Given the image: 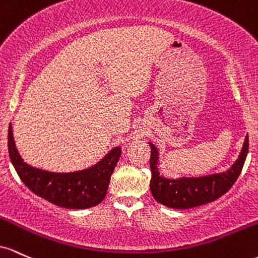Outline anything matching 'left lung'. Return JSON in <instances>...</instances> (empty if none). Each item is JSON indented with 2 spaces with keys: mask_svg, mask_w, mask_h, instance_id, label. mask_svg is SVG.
Returning a JSON list of instances; mask_svg holds the SVG:
<instances>
[{
  "mask_svg": "<svg viewBox=\"0 0 258 258\" xmlns=\"http://www.w3.org/2000/svg\"><path fill=\"white\" fill-rule=\"evenodd\" d=\"M151 146V180L150 189L155 200L164 206L176 210H186L208 204L224 195L233 186L244 167L246 156L248 152V137H246L244 146L238 161L231 166L230 169L221 174H212L199 178H180L166 179L160 175L157 169L158 152L157 149Z\"/></svg>",
  "mask_w": 258,
  "mask_h": 258,
  "instance_id": "obj_1",
  "label": "left lung"
}]
</instances>
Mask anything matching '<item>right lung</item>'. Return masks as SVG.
<instances>
[{
  "label": "right lung",
  "instance_id": "add662e5",
  "mask_svg": "<svg viewBox=\"0 0 258 258\" xmlns=\"http://www.w3.org/2000/svg\"><path fill=\"white\" fill-rule=\"evenodd\" d=\"M8 152L14 169L34 194L64 208L94 207L103 201L121 150L115 147L96 166L74 173H52L25 163L17 151L12 126L8 128Z\"/></svg>",
  "mask_w": 258,
  "mask_h": 258
}]
</instances>
